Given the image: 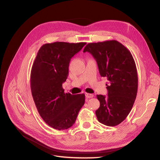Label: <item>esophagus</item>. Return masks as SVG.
Returning <instances> with one entry per match:
<instances>
[{"instance_id":"1","label":"esophagus","mask_w":160,"mask_h":160,"mask_svg":"<svg viewBox=\"0 0 160 160\" xmlns=\"http://www.w3.org/2000/svg\"><path fill=\"white\" fill-rule=\"evenodd\" d=\"M85 96H86L87 98H93L94 95H93V94L86 93H85Z\"/></svg>"}]
</instances>
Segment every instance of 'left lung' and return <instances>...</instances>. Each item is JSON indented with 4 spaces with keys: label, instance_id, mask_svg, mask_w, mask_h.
<instances>
[{
    "label": "left lung",
    "instance_id": "left-lung-1",
    "mask_svg": "<svg viewBox=\"0 0 160 160\" xmlns=\"http://www.w3.org/2000/svg\"><path fill=\"white\" fill-rule=\"evenodd\" d=\"M86 51L95 59L101 76L108 80V96L97 95L100 102L97 118L105 125L115 126L127 118L137 96L138 77L133 57L115 40L88 43Z\"/></svg>",
    "mask_w": 160,
    "mask_h": 160
}]
</instances>
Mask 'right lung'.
<instances>
[{
  "mask_svg": "<svg viewBox=\"0 0 160 160\" xmlns=\"http://www.w3.org/2000/svg\"><path fill=\"white\" fill-rule=\"evenodd\" d=\"M86 42L46 43L38 50L31 72V89L38 113L50 127L71 128L85 103V94L65 93L70 60Z\"/></svg>",
  "mask_w": 160,
  "mask_h": 160,
  "instance_id": "right-lung-1",
  "label": "right lung"
}]
</instances>
